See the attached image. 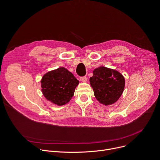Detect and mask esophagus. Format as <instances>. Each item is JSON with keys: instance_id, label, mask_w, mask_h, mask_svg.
Returning <instances> with one entry per match:
<instances>
[{"instance_id": "34e87169", "label": "esophagus", "mask_w": 160, "mask_h": 160, "mask_svg": "<svg viewBox=\"0 0 160 160\" xmlns=\"http://www.w3.org/2000/svg\"><path fill=\"white\" fill-rule=\"evenodd\" d=\"M80 81H82V82H87V77H85V76H84V77H80Z\"/></svg>"}]
</instances>
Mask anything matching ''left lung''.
<instances>
[{"label": "left lung", "mask_w": 160, "mask_h": 160, "mask_svg": "<svg viewBox=\"0 0 160 160\" xmlns=\"http://www.w3.org/2000/svg\"><path fill=\"white\" fill-rule=\"evenodd\" d=\"M89 80L96 99L105 106L118 100L125 84V78L120 72L104 66L96 68Z\"/></svg>", "instance_id": "1"}]
</instances>
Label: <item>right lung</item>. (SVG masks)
<instances>
[{"label":"right lung","mask_w":160,"mask_h":160,"mask_svg":"<svg viewBox=\"0 0 160 160\" xmlns=\"http://www.w3.org/2000/svg\"><path fill=\"white\" fill-rule=\"evenodd\" d=\"M78 83L79 81L70 72L61 67L42 77V92L48 101L58 106H62L71 100Z\"/></svg>","instance_id":"add662e5"}]
</instances>
